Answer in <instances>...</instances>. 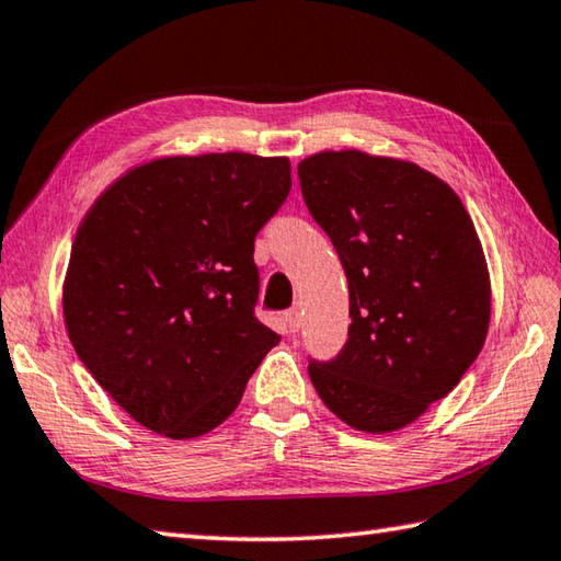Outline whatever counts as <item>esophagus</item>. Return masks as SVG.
I'll return each mask as SVG.
<instances>
[{"instance_id": "esophagus-1", "label": "esophagus", "mask_w": 561, "mask_h": 561, "mask_svg": "<svg viewBox=\"0 0 561 561\" xmlns=\"http://www.w3.org/2000/svg\"><path fill=\"white\" fill-rule=\"evenodd\" d=\"M283 320H286L288 332H298L300 325H302V312H300V308L296 306V308H290L288 312H283Z\"/></svg>"}]
</instances>
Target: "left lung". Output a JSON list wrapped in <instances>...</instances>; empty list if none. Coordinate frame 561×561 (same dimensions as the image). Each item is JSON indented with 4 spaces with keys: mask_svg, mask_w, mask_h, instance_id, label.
I'll return each instance as SVG.
<instances>
[{
    "mask_svg": "<svg viewBox=\"0 0 561 561\" xmlns=\"http://www.w3.org/2000/svg\"><path fill=\"white\" fill-rule=\"evenodd\" d=\"M298 176L350 283L347 342L335 359H310L312 387L352 428H404L483 350L490 275L476 226L458 194L414 162L318 152Z\"/></svg>",
    "mask_w": 561,
    "mask_h": 561,
    "instance_id": "obj_1",
    "label": "left lung"
}]
</instances>
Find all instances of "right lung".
<instances>
[{"label":"right lung","instance_id":"right-lung-1","mask_svg":"<svg viewBox=\"0 0 561 561\" xmlns=\"http://www.w3.org/2000/svg\"><path fill=\"white\" fill-rule=\"evenodd\" d=\"M290 184L288 157H162L85 214L64 283L66 330L137 424L194 438L239 407L278 342L255 318L253 241Z\"/></svg>","mask_w":561,"mask_h":561}]
</instances>
